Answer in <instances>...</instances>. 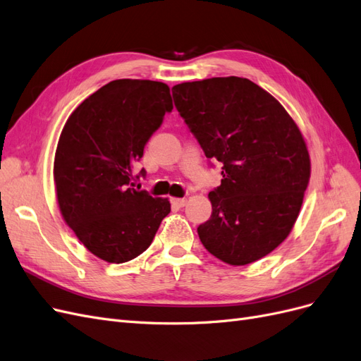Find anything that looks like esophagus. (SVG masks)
Here are the masks:
<instances>
[{
  "instance_id": "1",
  "label": "esophagus",
  "mask_w": 361,
  "mask_h": 361,
  "mask_svg": "<svg viewBox=\"0 0 361 361\" xmlns=\"http://www.w3.org/2000/svg\"><path fill=\"white\" fill-rule=\"evenodd\" d=\"M171 204L176 206V207H183L185 204H187V199H179V197H173L171 199Z\"/></svg>"
}]
</instances>
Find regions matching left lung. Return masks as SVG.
<instances>
[{"label": "left lung", "instance_id": "left-lung-1", "mask_svg": "<svg viewBox=\"0 0 361 361\" xmlns=\"http://www.w3.org/2000/svg\"><path fill=\"white\" fill-rule=\"evenodd\" d=\"M171 90L206 158L223 162L200 241L228 265L253 264L285 241L300 215L310 180L301 130L274 96L247 78L218 76Z\"/></svg>", "mask_w": 361, "mask_h": 361}]
</instances>
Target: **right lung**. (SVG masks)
Here are the masks:
<instances>
[{"instance_id":"1","label":"right lung","mask_w":361,"mask_h":361,"mask_svg":"<svg viewBox=\"0 0 361 361\" xmlns=\"http://www.w3.org/2000/svg\"><path fill=\"white\" fill-rule=\"evenodd\" d=\"M171 110L167 84L116 80L84 99L63 126L54 158L59 207L96 257L133 260L169 215V199L133 188V164Z\"/></svg>"}]
</instances>
